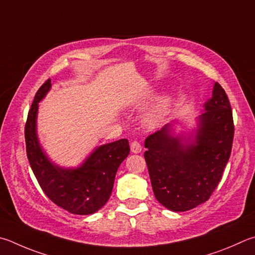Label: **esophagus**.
Wrapping results in <instances>:
<instances>
[{"mask_svg": "<svg viewBox=\"0 0 255 255\" xmlns=\"http://www.w3.org/2000/svg\"><path fill=\"white\" fill-rule=\"evenodd\" d=\"M130 149H131V152H133V154H139V152L141 151V145L140 142L138 141H132L130 143Z\"/></svg>", "mask_w": 255, "mask_h": 255, "instance_id": "34e87169", "label": "esophagus"}]
</instances>
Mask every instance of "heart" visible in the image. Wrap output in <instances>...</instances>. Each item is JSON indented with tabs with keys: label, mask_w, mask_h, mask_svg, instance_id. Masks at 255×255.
Segmentation results:
<instances>
[{
	"label": "heart",
	"mask_w": 255,
	"mask_h": 255,
	"mask_svg": "<svg viewBox=\"0 0 255 255\" xmlns=\"http://www.w3.org/2000/svg\"><path fill=\"white\" fill-rule=\"evenodd\" d=\"M169 109V99L168 98H161L158 100L154 107H152L149 112L146 115V124L150 127H155L158 125L161 120L165 118L167 115Z\"/></svg>",
	"instance_id": "b5f03b06"
}]
</instances>
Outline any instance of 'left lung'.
<instances>
[{"mask_svg":"<svg viewBox=\"0 0 255 255\" xmlns=\"http://www.w3.org/2000/svg\"><path fill=\"white\" fill-rule=\"evenodd\" d=\"M200 126L192 141L169 135V125L145 140L143 154L152 191L161 205L185 212L211 197L230 159L234 123L225 90L214 83L212 98L204 105Z\"/></svg>","mask_w":255,"mask_h":255,"instance_id":"left-lung-1","label":"left lung"}]
</instances>
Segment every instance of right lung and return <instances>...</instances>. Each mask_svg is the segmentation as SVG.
I'll list each match as a JSON object with an SVG mask.
<instances>
[{
    "label": "right lung",
    "instance_id": "add662e5",
    "mask_svg": "<svg viewBox=\"0 0 255 255\" xmlns=\"http://www.w3.org/2000/svg\"><path fill=\"white\" fill-rule=\"evenodd\" d=\"M50 88L48 79L36 91L27 114L24 127L27 159L42 191L55 205L72 214H92L112 195L116 173L130 150L129 142L120 139L98 147L78 168H61L51 163L36 137L38 104Z\"/></svg>",
    "mask_w": 255,
    "mask_h": 255
}]
</instances>
